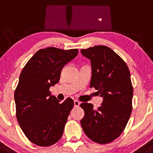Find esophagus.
<instances>
[{"label":"esophagus","instance_id":"esophagus-1","mask_svg":"<svg viewBox=\"0 0 153 153\" xmlns=\"http://www.w3.org/2000/svg\"><path fill=\"white\" fill-rule=\"evenodd\" d=\"M74 107H79V106L80 102L78 100H74Z\"/></svg>","mask_w":153,"mask_h":153}]
</instances>
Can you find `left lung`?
Wrapping results in <instances>:
<instances>
[{
	"label": "left lung",
	"instance_id": "8db88e82",
	"mask_svg": "<svg viewBox=\"0 0 153 153\" xmlns=\"http://www.w3.org/2000/svg\"><path fill=\"white\" fill-rule=\"evenodd\" d=\"M81 53L91 61L90 87H95L103 98L97 110L88 102L80 104L85 111L81 126L93 142L110 143L124 130L132 111L133 87L129 70L122 58L107 46L82 49Z\"/></svg>",
	"mask_w": 153,
	"mask_h": 153
}]
</instances>
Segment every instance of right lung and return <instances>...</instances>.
I'll return each instance as SVG.
<instances>
[{"label": "right lung", "instance_id": "obj_1", "mask_svg": "<svg viewBox=\"0 0 153 153\" xmlns=\"http://www.w3.org/2000/svg\"><path fill=\"white\" fill-rule=\"evenodd\" d=\"M78 51L53 47L40 49L20 74L14 92L16 116L26 137L35 145L48 147L62 137L74 100L68 97L60 103L49 89L59 82L63 67Z\"/></svg>", "mask_w": 153, "mask_h": 153}]
</instances>
